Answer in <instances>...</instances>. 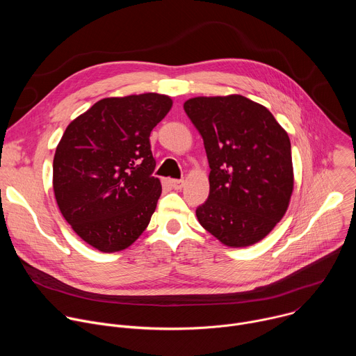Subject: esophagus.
I'll return each mask as SVG.
<instances>
[{
    "mask_svg": "<svg viewBox=\"0 0 356 356\" xmlns=\"http://www.w3.org/2000/svg\"><path fill=\"white\" fill-rule=\"evenodd\" d=\"M169 184L175 188V190H180L184 186V180H179V179H170Z\"/></svg>",
    "mask_w": 356,
    "mask_h": 356,
    "instance_id": "esophagus-1",
    "label": "esophagus"
}]
</instances>
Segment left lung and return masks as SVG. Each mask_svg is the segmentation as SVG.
Instances as JSON below:
<instances>
[{
	"label": "left lung",
	"instance_id": "1",
	"mask_svg": "<svg viewBox=\"0 0 356 356\" xmlns=\"http://www.w3.org/2000/svg\"><path fill=\"white\" fill-rule=\"evenodd\" d=\"M183 107L211 169L198 222L227 246L259 242L283 218L293 193L287 132L266 107L238 94L195 97Z\"/></svg>",
	"mask_w": 356,
	"mask_h": 356
}]
</instances>
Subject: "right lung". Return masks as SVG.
I'll use <instances>...</instances> for the list:
<instances>
[{"mask_svg":"<svg viewBox=\"0 0 356 356\" xmlns=\"http://www.w3.org/2000/svg\"><path fill=\"white\" fill-rule=\"evenodd\" d=\"M156 92L103 98L66 128L54 159L59 210L101 252H118L146 229L162 193L149 136L170 111Z\"/></svg>","mask_w":356,"mask_h":356,"instance_id":"obj_1","label":"right lung"}]
</instances>
